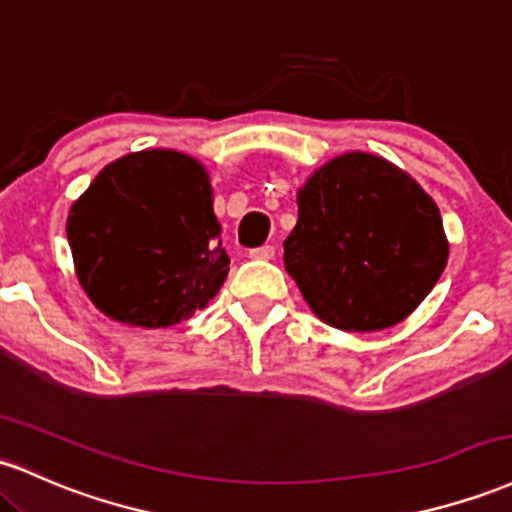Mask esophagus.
Segmentation results:
<instances>
[{"label":"esophagus","instance_id":"1","mask_svg":"<svg viewBox=\"0 0 512 512\" xmlns=\"http://www.w3.org/2000/svg\"><path fill=\"white\" fill-rule=\"evenodd\" d=\"M250 257H252V260H272V257H274V245L255 247V250H250Z\"/></svg>","mask_w":512,"mask_h":512}]
</instances>
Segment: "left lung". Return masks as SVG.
I'll list each match as a JSON object with an SVG mask.
<instances>
[{"label":"left lung","mask_w":512,"mask_h":512,"mask_svg":"<svg viewBox=\"0 0 512 512\" xmlns=\"http://www.w3.org/2000/svg\"><path fill=\"white\" fill-rule=\"evenodd\" d=\"M296 204L286 272L308 308L345 333L406 320L447 265L440 209L384 157L362 150L333 157L301 184Z\"/></svg>","instance_id":"1"}]
</instances>
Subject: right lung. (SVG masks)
<instances>
[{"label":"right lung","mask_w":512,"mask_h":512,"mask_svg":"<svg viewBox=\"0 0 512 512\" xmlns=\"http://www.w3.org/2000/svg\"><path fill=\"white\" fill-rule=\"evenodd\" d=\"M67 240L89 301L133 328L182 323L228 277L211 177L179 150L109 162L70 206Z\"/></svg>","instance_id":"add662e5"}]
</instances>
